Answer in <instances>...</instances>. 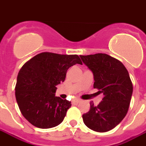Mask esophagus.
Returning <instances> with one entry per match:
<instances>
[{
	"label": "esophagus",
	"instance_id": "34e87169",
	"mask_svg": "<svg viewBox=\"0 0 146 146\" xmlns=\"http://www.w3.org/2000/svg\"><path fill=\"white\" fill-rule=\"evenodd\" d=\"M80 102V99H73V104H78Z\"/></svg>",
	"mask_w": 146,
	"mask_h": 146
}]
</instances>
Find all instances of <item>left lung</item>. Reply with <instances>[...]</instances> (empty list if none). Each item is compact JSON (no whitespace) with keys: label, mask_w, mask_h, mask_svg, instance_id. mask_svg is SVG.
Returning a JSON list of instances; mask_svg holds the SVG:
<instances>
[{"label":"left lung","mask_w":146,"mask_h":146,"mask_svg":"<svg viewBox=\"0 0 146 146\" xmlns=\"http://www.w3.org/2000/svg\"><path fill=\"white\" fill-rule=\"evenodd\" d=\"M94 74V88L99 90L104 98L83 114L87 127L98 132L111 130L127 114L133 92L132 83L127 69L119 60L104 53L80 56Z\"/></svg>","instance_id":"8db88e82"}]
</instances>
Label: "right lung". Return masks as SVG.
<instances>
[{
  "instance_id": "obj_1",
  "label": "right lung",
  "mask_w": 146,
  "mask_h": 146,
  "mask_svg": "<svg viewBox=\"0 0 146 146\" xmlns=\"http://www.w3.org/2000/svg\"><path fill=\"white\" fill-rule=\"evenodd\" d=\"M75 64L82 65L77 55L42 52L23 65L15 97L21 114L32 125L50 128L63 121L71 102L55 96L56 86L64 81L68 69Z\"/></svg>"
}]
</instances>
